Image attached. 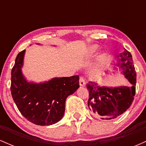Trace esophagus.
Here are the masks:
<instances>
[{
	"mask_svg": "<svg viewBox=\"0 0 146 146\" xmlns=\"http://www.w3.org/2000/svg\"><path fill=\"white\" fill-rule=\"evenodd\" d=\"M80 85L81 86H84L86 85V82H85V79L83 77H80Z\"/></svg>",
	"mask_w": 146,
	"mask_h": 146,
	"instance_id": "esophagus-1",
	"label": "esophagus"
}]
</instances>
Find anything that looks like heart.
<instances>
[{
  "instance_id": "b5f03b06",
  "label": "heart",
  "mask_w": 146,
  "mask_h": 146,
  "mask_svg": "<svg viewBox=\"0 0 146 146\" xmlns=\"http://www.w3.org/2000/svg\"><path fill=\"white\" fill-rule=\"evenodd\" d=\"M99 50V46L96 44H93L90 46L88 48V51H87V56L89 57L93 56ZM106 60V55L102 56L101 58L98 60V62L95 64V66L92 68L91 71H90V74L93 75H95L98 74L100 71H101L102 67L104 66Z\"/></svg>"
}]
</instances>
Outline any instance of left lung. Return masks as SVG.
Segmentation results:
<instances>
[{
	"label": "left lung",
	"mask_w": 146,
	"mask_h": 146,
	"mask_svg": "<svg viewBox=\"0 0 146 146\" xmlns=\"http://www.w3.org/2000/svg\"><path fill=\"white\" fill-rule=\"evenodd\" d=\"M117 58L116 66L123 70L122 73L132 86L113 88L99 86L95 82L86 84L88 108L102 119H112L123 114L130 108L135 95L137 74L131 53L124 48Z\"/></svg>",
	"instance_id": "left-lung-1"
}]
</instances>
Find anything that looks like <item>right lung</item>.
<instances>
[{"label":"right lung","instance_id":"obj_1","mask_svg":"<svg viewBox=\"0 0 146 146\" xmlns=\"http://www.w3.org/2000/svg\"><path fill=\"white\" fill-rule=\"evenodd\" d=\"M25 50L20 52L11 70V93L13 100L28 121L49 125L62 118L65 101L80 87L78 75L54 78L42 83L29 82L22 73Z\"/></svg>","mask_w":146,"mask_h":146}]
</instances>
